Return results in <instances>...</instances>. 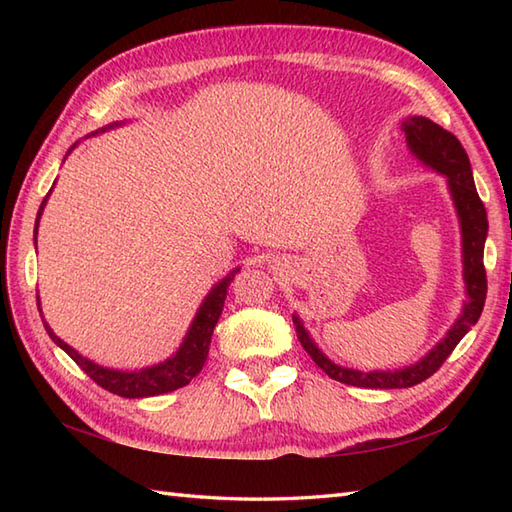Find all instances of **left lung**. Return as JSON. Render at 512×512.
Instances as JSON below:
<instances>
[{"label":"left lung","mask_w":512,"mask_h":512,"mask_svg":"<svg viewBox=\"0 0 512 512\" xmlns=\"http://www.w3.org/2000/svg\"><path fill=\"white\" fill-rule=\"evenodd\" d=\"M402 132L407 136V145L413 156H416L422 165L447 176V184L451 191V198L458 211V220L462 228V264H464V284H466V301L458 321L447 336L433 347V350L420 358L418 363L402 369H387V372H358V369L341 367L332 363L325 356L317 343L310 339V334L303 328L301 319L292 314V323L297 328V339L301 341L303 350H306L312 361L317 363L330 378L339 380V383L352 385V387H367V389H405L413 387L433 376L447 361L449 354L455 350L464 334L469 332L480 319L486 301V270H484V242L488 235V220L484 202L477 195L473 171L469 156H466L460 140L455 138L447 129H442L438 123L429 121L424 116H409L402 121Z\"/></svg>","instance_id":"obj_1"}]
</instances>
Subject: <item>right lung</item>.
Wrapping results in <instances>:
<instances>
[{
  "label": "right lung",
  "instance_id": "1",
  "mask_svg": "<svg viewBox=\"0 0 512 512\" xmlns=\"http://www.w3.org/2000/svg\"><path fill=\"white\" fill-rule=\"evenodd\" d=\"M110 127H114V125H110ZM101 132H103V129H101ZM94 134H99V132H94ZM70 151H68V154H70ZM48 195L43 198V202L39 206V213H37L35 244H37L39 217L43 213V206H46ZM235 273H237V270H233L231 275H226L220 281V284H215L211 288L209 295H206V299L202 301L198 314H195V319L191 323L187 336H184L180 350L173 354L171 358H167L165 363L138 369V372H121V369H107V367L96 365V363L88 361V358H83L76 350H72L68 343H63L59 336L52 332V328L46 321H43V325H46V332L50 334V339L57 343L61 350L68 354L72 361L94 380L96 385H101L103 389L112 391V394L123 396V398H149V396L169 394V391H173V389H180L184 385H189L191 380L200 374V369L204 367L206 356H209L213 328H215L217 319H220L226 292H228V286H231ZM37 306H39V297H37ZM39 314H41V308H39ZM41 319H43V314H41Z\"/></svg>",
  "mask_w": 512,
  "mask_h": 512
}]
</instances>
